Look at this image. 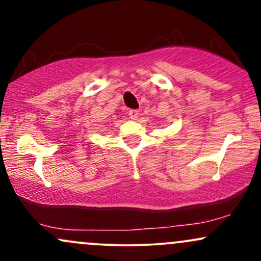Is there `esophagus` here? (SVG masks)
Segmentation results:
<instances>
[{
    "instance_id": "1",
    "label": "esophagus",
    "mask_w": 261,
    "mask_h": 261,
    "mask_svg": "<svg viewBox=\"0 0 261 261\" xmlns=\"http://www.w3.org/2000/svg\"><path fill=\"white\" fill-rule=\"evenodd\" d=\"M128 115H130V118L133 119V120H137V118H139V112L137 110H130L128 112Z\"/></svg>"
}]
</instances>
